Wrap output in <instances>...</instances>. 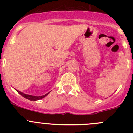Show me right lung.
I'll return each instance as SVG.
<instances>
[{
  "instance_id": "obj_1",
  "label": "right lung",
  "mask_w": 133,
  "mask_h": 133,
  "mask_svg": "<svg viewBox=\"0 0 133 133\" xmlns=\"http://www.w3.org/2000/svg\"><path fill=\"white\" fill-rule=\"evenodd\" d=\"M17 92H18V93L20 94V95H22L23 97L25 98L26 99H28V100H33V101H35V100H41V99L45 97V96H47V95L49 94V92L47 94H45V95H43V96H32V95H26V94H24L23 93V92H21V91H19L18 90H16Z\"/></svg>"
}]
</instances>
